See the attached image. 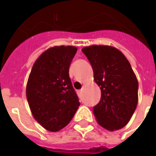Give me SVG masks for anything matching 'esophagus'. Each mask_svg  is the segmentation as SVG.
Returning a JSON list of instances; mask_svg holds the SVG:
<instances>
[{"mask_svg":"<svg viewBox=\"0 0 156 156\" xmlns=\"http://www.w3.org/2000/svg\"><path fill=\"white\" fill-rule=\"evenodd\" d=\"M81 92H82V90H78V92H77V93H78V95H79V96L81 95Z\"/></svg>","mask_w":156,"mask_h":156,"instance_id":"esophagus-1","label":"esophagus"}]
</instances>
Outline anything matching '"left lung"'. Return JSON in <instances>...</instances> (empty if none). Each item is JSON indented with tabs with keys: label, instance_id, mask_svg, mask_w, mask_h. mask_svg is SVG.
Listing matches in <instances>:
<instances>
[{
	"label": "left lung",
	"instance_id": "1",
	"mask_svg": "<svg viewBox=\"0 0 156 156\" xmlns=\"http://www.w3.org/2000/svg\"><path fill=\"white\" fill-rule=\"evenodd\" d=\"M82 51L101 90V101L93 108L98 123L109 131L122 128L131 119L139 100V83L130 63L113 46L94 44Z\"/></svg>",
	"mask_w": 156,
	"mask_h": 156
}]
</instances>
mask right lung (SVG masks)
<instances>
[{
  "label": "right lung",
  "mask_w": 156,
  "mask_h": 156,
  "mask_svg": "<svg viewBox=\"0 0 156 156\" xmlns=\"http://www.w3.org/2000/svg\"><path fill=\"white\" fill-rule=\"evenodd\" d=\"M77 47L49 48L35 61L29 74L26 96L34 119L51 132L71 122L80 102L69 78V67Z\"/></svg>",
  "instance_id": "add662e5"
}]
</instances>
